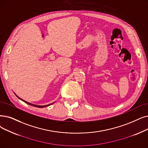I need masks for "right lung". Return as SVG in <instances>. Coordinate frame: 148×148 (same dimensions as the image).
<instances>
[{
    "mask_svg": "<svg viewBox=\"0 0 148 148\" xmlns=\"http://www.w3.org/2000/svg\"><path fill=\"white\" fill-rule=\"evenodd\" d=\"M14 94L16 95V97L18 98V99H19L20 100H21L22 101H24L25 103H27V104H28V105H31V106H35V107H37V108H44V107H47V106H49V105H52V104H53L54 103H51V104H49V105H42V106H40V105H34V104H33V103H29V102H28V101H25L24 100H23V99H22L21 98H20L19 97H18V96L14 93Z\"/></svg>",
    "mask_w": 148,
    "mask_h": 148,
    "instance_id": "add662e5",
    "label": "right lung"
}]
</instances>
